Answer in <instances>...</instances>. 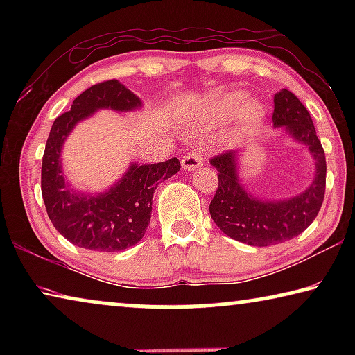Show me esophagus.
Here are the masks:
<instances>
[{
    "label": "esophagus",
    "instance_id": "esophagus-1",
    "mask_svg": "<svg viewBox=\"0 0 355 355\" xmlns=\"http://www.w3.org/2000/svg\"><path fill=\"white\" fill-rule=\"evenodd\" d=\"M203 164V156L200 153H197L196 150H192L188 155L182 159V166L184 171H196Z\"/></svg>",
    "mask_w": 355,
    "mask_h": 355
}]
</instances>
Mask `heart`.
<instances>
[{
    "label": "heart",
    "mask_w": 355,
    "mask_h": 355,
    "mask_svg": "<svg viewBox=\"0 0 355 355\" xmlns=\"http://www.w3.org/2000/svg\"><path fill=\"white\" fill-rule=\"evenodd\" d=\"M213 116L220 120H228L235 117L236 114L241 111V119L245 125L249 127H255L257 123H260V120L264 116L263 106L258 101L250 100L248 101V94L243 91H233L220 95L219 98H216L211 106Z\"/></svg>",
    "instance_id": "heart-1"
}]
</instances>
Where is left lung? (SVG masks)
<instances>
[{
    "label": "left lung",
    "mask_w": 355,
    "mask_h": 355,
    "mask_svg": "<svg viewBox=\"0 0 355 355\" xmlns=\"http://www.w3.org/2000/svg\"><path fill=\"white\" fill-rule=\"evenodd\" d=\"M274 127H285L294 141L309 147L316 172L307 189L285 200L258 199L239 183L238 152H225L211 159L219 186L209 203V214L227 236L239 243L264 248L297 236L320 213L326 192V156L316 136L313 120L293 92L282 89L274 95Z\"/></svg>",
    "instance_id": "1"
}]
</instances>
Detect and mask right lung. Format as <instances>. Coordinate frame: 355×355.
Segmentation results:
<instances>
[{"label":"right lung","instance_id":"add662e5","mask_svg":"<svg viewBox=\"0 0 355 355\" xmlns=\"http://www.w3.org/2000/svg\"><path fill=\"white\" fill-rule=\"evenodd\" d=\"M141 106L137 95L117 80H110L78 95L70 111L53 123L42 158V197L51 224L78 248L119 252L141 241L152 218L155 189L180 171L177 158L156 164L133 163L105 192L83 194L70 188L62 172L61 150L75 125L98 110L127 112Z\"/></svg>","mask_w":355,"mask_h":355}]
</instances>
